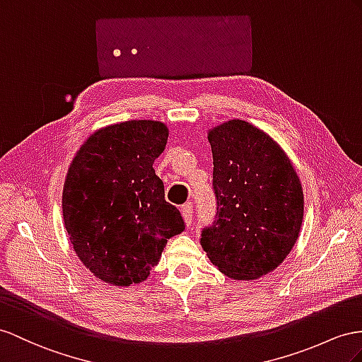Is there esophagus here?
<instances>
[{
    "label": "esophagus",
    "mask_w": 362,
    "mask_h": 362,
    "mask_svg": "<svg viewBox=\"0 0 362 362\" xmlns=\"http://www.w3.org/2000/svg\"><path fill=\"white\" fill-rule=\"evenodd\" d=\"M182 217L185 220V223H187V226H191V223H192V203L191 202L185 203V205L182 206Z\"/></svg>",
    "instance_id": "1"
}]
</instances>
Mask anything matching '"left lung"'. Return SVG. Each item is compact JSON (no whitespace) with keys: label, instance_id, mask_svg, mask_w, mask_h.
<instances>
[{"label":"left lung","instance_id":"8db88e82","mask_svg":"<svg viewBox=\"0 0 362 362\" xmlns=\"http://www.w3.org/2000/svg\"><path fill=\"white\" fill-rule=\"evenodd\" d=\"M208 141L217 212L202 230V247L229 278H260L278 267L298 238L300 179L280 145L245 120L212 128Z\"/></svg>","mask_w":362,"mask_h":362}]
</instances>
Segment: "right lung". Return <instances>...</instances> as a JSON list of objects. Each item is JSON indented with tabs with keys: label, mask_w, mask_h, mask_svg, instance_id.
Returning a JSON list of instances; mask_svg holds the SVG:
<instances>
[{
	"label": "right lung",
	"mask_w": 362,
	"mask_h": 362,
	"mask_svg": "<svg viewBox=\"0 0 362 362\" xmlns=\"http://www.w3.org/2000/svg\"><path fill=\"white\" fill-rule=\"evenodd\" d=\"M166 141L165 124L128 120L91 134L70 165L64 225L79 260L102 281L146 280L166 240L185 229L153 168Z\"/></svg>",
	"instance_id": "obj_1"
}]
</instances>
